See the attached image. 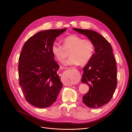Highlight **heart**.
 <instances>
[{"label": "heart", "mask_w": 132, "mask_h": 132, "mask_svg": "<svg viewBox=\"0 0 132 132\" xmlns=\"http://www.w3.org/2000/svg\"><path fill=\"white\" fill-rule=\"evenodd\" d=\"M62 46L53 43L51 47L52 54L57 60L63 62L66 57L64 51L70 48L69 57L65 62V66L82 65L87 64L93 57L94 52V45L92 42L88 39H82L81 37L71 35L62 39Z\"/></svg>", "instance_id": "obj_1"}]
</instances>
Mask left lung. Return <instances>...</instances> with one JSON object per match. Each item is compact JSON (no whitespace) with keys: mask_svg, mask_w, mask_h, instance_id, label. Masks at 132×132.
Returning a JSON list of instances; mask_svg holds the SVG:
<instances>
[{"mask_svg":"<svg viewBox=\"0 0 132 132\" xmlns=\"http://www.w3.org/2000/svg\"><path fill=\"white\" fill-rule=\"evenodd\" d=\"M73 29L86 36L94 45L95 53L83 68L81 81L89 87L88 93L83 96V103L90 108L101 107L111 99L117 85L116 62L111 45L94 30Z\"/></svg>","mask_w":132,"mask_h":132,"instance_id":"obj_1","label":"left lung"}]
</instances>
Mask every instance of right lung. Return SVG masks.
I'll return each mask as SVG.
<instances>
[{"mask_svg": "<svg viewBox=\"0 0 132 132\" xmlns=\"http://www.w3.org/2000/svg\"><path fill=\"white\" fill-rule=\"evenodd\" d=\"M66 30L38 32L23 46L19 59V84L26 101L34 106L52 105L62 87L57 73L59 66L54 61L51 47L56 37Z\"/></svg>", "mask_w": 132, "mask_h": 132, "instance_id": "1", "label": "right lung"}]
</instances>
